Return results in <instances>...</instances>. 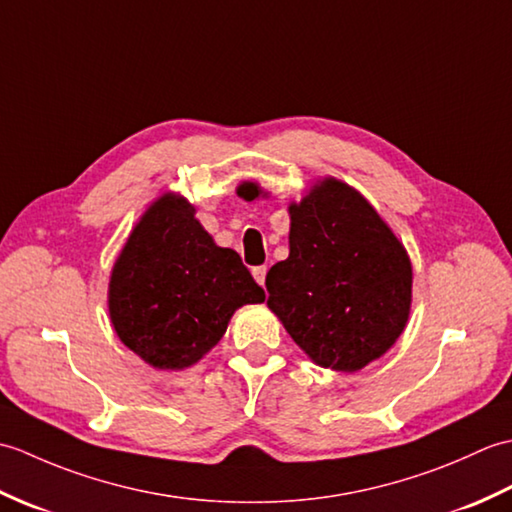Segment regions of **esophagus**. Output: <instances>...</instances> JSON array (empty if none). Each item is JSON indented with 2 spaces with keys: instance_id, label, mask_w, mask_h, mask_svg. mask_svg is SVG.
Here are the masks:
<instances>
[{
  "instance_id": "obj_1",
  "label": "esophagus",
  "mask_w": 512,
  "mask_h": 512,
  "mask_svg": "<svg viewBox=\"0 0 512 512\" xmlns=\"http://www.w3.org/2000/svg\"><path fill=\"white\" fill-rule=\"evenodd\" d=\"M266 273H268V268H266V266H255V268H253V277H255V281H257L259 286H264Z\"/></svg>"
}]
</instances>
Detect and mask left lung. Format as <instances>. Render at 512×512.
<instances>
[{
  "label": "left lung",
  "instance_id": "8db88e82",
  "mask_svg": "<svg viewBox=\"0 0 512 512\" xmlns=\"http://www.w3.org/2000/svg\"><path fill=\"white\" fill-rule=\"evenodd\" d=\"M239 193L255 198V184ZM268 308L321 367L356 372L402 334L411 306L405 248L361 193L328 178L290 206V255L266 275Z\"/></svg>",
  "mask_w": 512,
  "mask_h": 512
}]
</instances>
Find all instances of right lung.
<instances>
[{"instance_id":"1","label":"right lung","mask_w":512,"mask_h":512,"mask_svg":"<svg viewBox=\"0 0 512 512\" xmlns=\"http://www.w3.org/2000/svg\"><path fill=\"white\" fill-rule=\"evenodd\" d=\"M193 213L171 195L151 204L112 270L114 330L158 369L198 363L239 306L266 299L242 257L215 246Z\"/></svg>"}]
</instances>
